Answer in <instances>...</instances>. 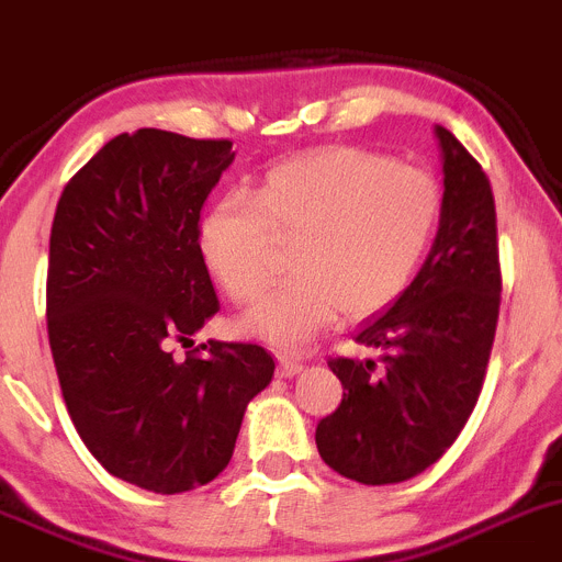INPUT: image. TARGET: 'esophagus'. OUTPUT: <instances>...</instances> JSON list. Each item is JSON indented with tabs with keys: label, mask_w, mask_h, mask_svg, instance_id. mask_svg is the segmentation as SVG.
Listing matches in <instances>:
<instances>
[{
	"label": "esophagus",
	"mask_w": 562,
	"mask_h": 562,
	"mask_svg": "<svg viewBox=\"0 0 562 562\" xmlns=\"http://www.w3.org/2000/svg\"><path fill=\"white\" fill-rule=\"evenodd\" d=\"M299 371H302V363H296L293 358H288V355H280V358H277V374L280 376L291 380V376H296Z\"/></svg>",
	"instance_id": "1"
}]
</instances>
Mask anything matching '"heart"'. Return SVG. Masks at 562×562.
<instances>
[{
    "label": "heart",
    "instance_id": "b5f03b06",
    "mask_svg": "<svg viewBox=\"0 0 562 562\" xmlns=\"http://www.w3.org/2000/svg\"><path fill=\"white\" fill-rule=\"evenodd\" d=\"M443 188L429 171L387 155L333 146L266 175L255 199L229 193L199 224L213 280L235 302H255L277 274V244L293 246L288 285L240 318L246 335L302 349L344 316L393 305L432 246Z\"/></svg>",
    "mask_w": 562,
    "mask_h": 562
}]
</instances>
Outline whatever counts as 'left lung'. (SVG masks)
Here are the masks:
<instances>
[{
    "label": "left lung",
    "mask_w": 562,
    "mask_h": 562,
    "mask_svg": "<svg viewBox=\"0 0 562 562\" xmlns=\"http://www.w3.org/2000/svg\"><path fill=\"white\" fill-rule=\"evenodd\" d=\"M443 160V216L416 280L355 340L376 360L329 358L344 385L316 427L324 463L346 480L391 485L440 460L469 422L499 318L494 191L480 162L435 127Z\"/></svg>",
    "instance_id": "8db88e82"
}]
</instances>
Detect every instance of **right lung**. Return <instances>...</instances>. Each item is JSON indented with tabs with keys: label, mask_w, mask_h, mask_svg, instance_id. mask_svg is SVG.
<instances>
[{
	"label": "right lung",
	"mask_w": 562,
	"mask_h": 562,
	"mask_svg": "<svg viewBox=\"0 0 562 562\" xmlns=\"http://www.w3.org/2000/svg\"><path fill=\"white\" fill-rule=\"evenodd\" d=\"M233 160L224 138L115 135L68 180L52 222L46 329L66 411L110 474L155 494L216 480L274 376L257 344L171 352L218 313L199 213Z\"/></svg>",
	"instance_id": "obj_1"
}]
</instances>
